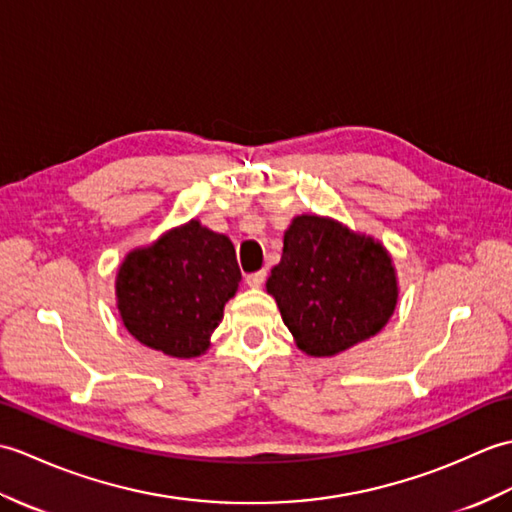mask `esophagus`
<instances>
[{
  "label": "esophagus",
  "instance_id": "1",
  "mask_svg": "<svg viewBox=\"0 0 512 512\" xmlns=\"http://www.w3.org/2000/svg\"><path fill=\"white\" fill-rule=\"evenodd\" d=\"M265 278H267V271L260 269V271H254V274H247V276H245V282H247V285L252 287V289H258V287H263Z\"/></svg>",
  "mask_w": 512,
  "mask_h": 512
}]
</instances>
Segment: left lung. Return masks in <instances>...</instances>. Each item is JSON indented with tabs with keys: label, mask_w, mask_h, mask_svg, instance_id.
I'll list each match as a JSON object with an SVG mask.
<instances>
[{
	"label": "left lung",
	"mask_w": 512,
	"mask_h": 512,
	"mask_svg": "<svg viewBox=\"0 0 512 512\" xmlns=\"http://www.w3.org/2000/svg\"><path fill=\"white\" fill-rule=\"evenodd\" d=\"M267 293L276 298L295 346L311 357H333L388 324L399 282L388 249L372 236L300 214L285 232Z\"/></svg>",
	"instance_id": "obj_1"
}]
</instances>
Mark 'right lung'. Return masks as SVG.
<instances>
[{
    "mask_svg": "<svg viewBox=\"0 0 512 512\" xmlns=\"http://www.w3.org/2000/svg\"><path fill=\"white\" fill-rule=\"evenodd\" d=\"M238 282L230 238L192 219L124 256L116 278L118 311L140 344L192 359L210 348Z\"/></svg>",
    "mask_w": 512,
    "mask_h": 512,
    "instance_id": "right-lung-1",
    "label": "right lung"
}]
</instances>
